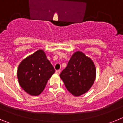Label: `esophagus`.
<instances>
[{"label": "esophagus", "mask_w": 123, "mask_h": 123, "mask_svg": "<svg viewBox=\"0 0 123 123\" xmlns=\"http://www.w3.org/2000/svg\"><path fill=\"white\" fill-rule=\"evenodd\" d=\"M60 72H61V71H60V69H58V70H56V71H55V73H56L57 74H59L60 73Z\"/></svg>", "instance_id": "esophagus-1"}]
</instances>
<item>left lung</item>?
I'll return each instance as SVG.
<instances>
[{"mask_svg":"<svg viewBox=\"0 0 123 123\" xmlns=\"http://www.w3.org/2000/svg\"><path fill=\"white\" fill-rule=\"evenodd\" d=\"M95 76L96 69L92 60L79 51L71 56L67 68L60 74L67 90L74 96L89 91Z\"/></svg>","mask_w":123,"mask_h":123,"instance_id":"1","label":"left lung"}]
</instances>
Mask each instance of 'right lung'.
<instances>
[{
	"instance_id": "1",
	"label": "right lung",
	"mask_w": 123,
	"mask_h": 123,
	"mask_svg": "<svg viewBox=\"0 0 123 123\" xmlns=\"http://www.w3.org/2000/svg\"><path fill=\"white\" fill-rule=\"evenodd\" d=\"M55 69L42 50L24 59L18 67L17 76L23 89L31 95H38L44 91Z\"/></svg>"
}]
</instances>
